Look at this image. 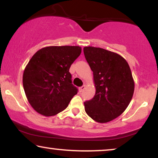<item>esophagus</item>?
I'll use <instances>...</instances> for the list:
<instances>
[{"label":"esophagus","instance_id":"esophagus-1","mask_svg":"<svg viewBox=\"0 0 158 158\" xmlns=\"http://www.w3.org/2000/svg\"><path fill=\"white\" fill-rule=\"evenodd\" d=\"M85 85H83V86H81V87L79 88V90H80V92H82V91H83V90H84V89H85Z\"/></svg>","mask_w":158,"mask_h":158}]
</instances>
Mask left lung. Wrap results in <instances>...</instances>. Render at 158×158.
<instances>
[{
    "label": "left lung",
    "mask_w": 158,
    "mask_h": 158,
    "mask_svg": "<svg viewBox=\"0 0 158 158\" xmlns=\"http://www.w3.org/2000/svg\"><path fill=\"white\" fill-rule=\"evenodd\" d=\"M94 73L96 94L84 103L86 114L98 123L119 116L128 106L135 90V81L127 60L117 53L94 47L83 48Z\"/></svg>",
    "instance_id": "1"
}]
</instances>
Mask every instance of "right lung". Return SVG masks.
Wrapping results in <instances>:
<instances>
[{"instance_id": "add662e5", "label": "right lung", "mask_w": 158, "mask_h": 158, "mask_svg": "<svg viewBox=\"0 0 158 158\" xmlns=\"http://www.w3.org/2000/svg\"><path fill=\"white\" fill-rule=\"evenodd\" d=\"M79 46H49L38 50L26 66L23 86L31 107L45 116L66 109L77 89L72 84L71 64L81 53Z\"/></svg>"}]
</instances>
